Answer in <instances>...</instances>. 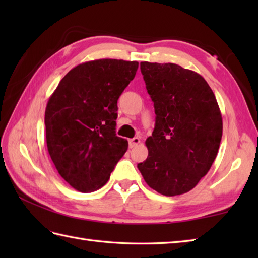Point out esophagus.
<instances>
[{
    "label": "esophagus",
    "mask_w": 258,
    "mask_h": 258,
    "mask_svg": "<svg viewBox=\"0 0 258 258\" xmlns=\"http://www.w3.org/2000/svg\"><path fill=\"white\" fill-rule=\"evenodd\" d=\"M141 143V140L139 139V138H134V139H131L130 141H128V144H130V147L131 149H133V147H135V146H138L139 144Z\"/></svg>",
    "instance_id": "obj_1"
}]
</instances>
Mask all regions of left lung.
<instances>
[{
	"mask_svg": "<svg viewBox=\"0 0 258 258\" xmlns=\"http://www.w3.org/2000/svg\"><path fill=\"white\" fill-rule=\"evenodd\" d=\"M141 72L156 120L145 142L149 156L138 167L157 193H187L216 158L223 134L220 106L207 82L194 71L174 63L141 62Z\"/></svg>",
	"mask_w": 258,
	"mask_h": 258,
	"instance_id": "8db88e82",
	"label": "left lung"
}]
</instances>
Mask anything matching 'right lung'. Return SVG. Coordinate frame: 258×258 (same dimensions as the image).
Listing matches in <instances>:
<instances>
[{
    "label": "right lung",
    "mask_w": 258,
    "mask_h": 258,
    "mask_svg": "<svg viewBox=\"0 0 258 258\" xmlns=\"http://www.w3.org/2000/svg\"><path fill=\"white\" fill-rule=\"evenodd\" d=\"M138 68L136 61L113 58L82 63L64 76L48 100V154L76 190L103 187L127 150V141L115 134L117 100Z\"/></svg>",
    "instance_id": "1"
}]
</instances>
